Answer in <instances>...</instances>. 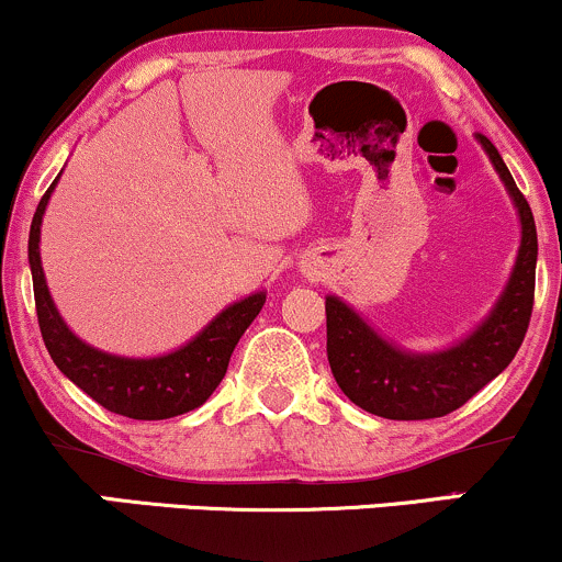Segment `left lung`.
<instances>
[{
	"mask_svg": "<svg viewBox=\"0 0 562 562\" xmlns=\"http://www.w3.org/2000/svg\"><path fill=\"white\" fill-rule=\"evenodd\" d=\"M481 142L520 222V245L507 285L492 312L465 338L441 351H409L380 335L351 303L327 295V362L335 383L370 415L385 420H430L460 409L513 362L524 344L537 282V224L499 150Z\"/></svg>",
	"mask_w": 562,
	"mask_h": 562,
	"instance_id": "8db88e82",
	"label": "left lung"
}]
</instances>
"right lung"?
<instances>
[{
  "mask_svg": "<svg viewBox=\"0 0 562 562\" xmlns=\"http://www.w3.org/2000/svg\"><path fill=\"white\" fill-rule=\"evenodd\" d=\"M57 182H60V173L38 200L29 235L36 317L44 346H47L57 370L70 383L79 385L87 396H92L97 404L115 415L132 417V420H166V417L198 409L222 383L232 351L250 327V322L259 317L261 306L267 303V293L256 290V293L229 303L195 338L169 353H160V357H121V353L89 346L70 330L57 312L42 269V254H38L42 218Z\"/></svg>",
  "mask_w": 562,
  "mask_h": 562,
  "instance_id": "1",
  "label": "right lung"
}]
</instances>
